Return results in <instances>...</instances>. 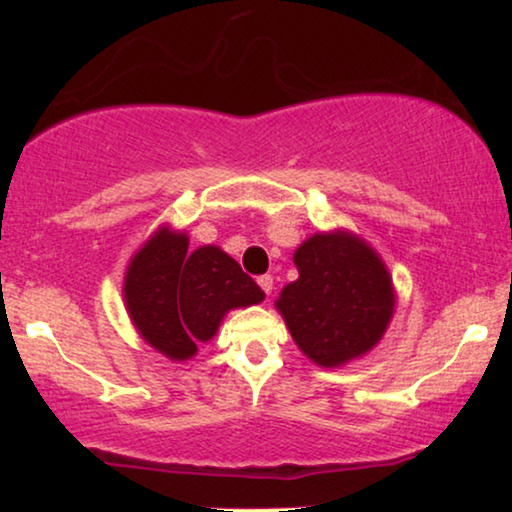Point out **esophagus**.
Wrapping results in <instances>:
<instances>
[{
    "instance_id": "obj_1",
    "label": "esophagus",
    "mask_w": 512,
    "mask_h": 512,
    "mask_svg": "<svg viewBox=\"0 0 512 512\" xmlns=\"http://www.w3.org/2000/svg\"><path fill=\"white\" fill-rule=\"evenodd\" d=\"M256 282H258V286H261V289H263V293H268V296H270L272 284H275V282H272V275H261V277L256 279Z\"/></svg>"
}]
</instances>
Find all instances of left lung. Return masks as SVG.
<instances>
[{
	"mask_svg": "<svg viewBox=\"0 0 512 512\" xmlns=\"http://www.w3.org/2000/svg\"><path fill=\"white\" fill-rule=\"evenodd\" d=\"M296 282L275 307L307 359L338 368L382 340L394 317V284L366 240L347 230L317 233L293 254Z\"/></svg>",
	"mask_w": 512,
	"mask_h": 512,
	"instance_id": "1",
	"label": "left lung"
}]
</instances>
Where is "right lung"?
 <instances>
[{"label": "right lung", "mask_w": 512, "mask_h": 512, "mask_svg": "<svg viewBox=\"0 0 512 512\" xmlns=\"http://www.w3.org/2000/svg\"><path fill=\"white\" fill-rule=\"evenodd\" d=\"M123 298L132 324L153 349L188 361L198 342L212 340L235 307L265 298L254 279L226 251L207 244L188 251V235L158 228L130 258Z\"/></svg>", "instance_id": "1"}]
</instances>
